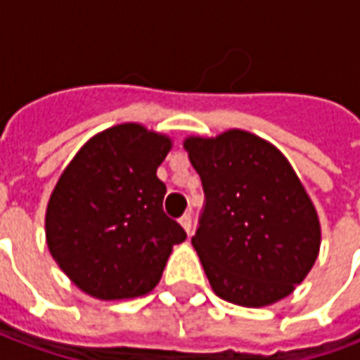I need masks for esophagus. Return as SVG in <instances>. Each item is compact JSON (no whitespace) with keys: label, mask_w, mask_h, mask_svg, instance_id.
I'll list each match as a JSON object with an SVG mask.
<instances>
[{"label":"esophagus","mask_w":360,"mask_h":360,"mask_svg":"<svg viewBox=\"0 0 360 360\" xmlns=\"http://www.w3.org/2000/svg\"><path fill=\"white\" fill-rule=\"evenodd\" d=\"M180 224H182L184 230L190 234L191 232V214L190 212H186V214H182V217H180Z\"/></svg>","instance_id":"34e87169"}]
</instances>
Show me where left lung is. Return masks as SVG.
I'll use <instances>...</instances> for the list:
<instances>
[{
  "mask_svg": "<svg viewBox=\"0 0 360 360\" xmlns=\"http://www.w3.org/2000/svg\"><path fill=\"white\" fill-rule=\"evenodd\" d=\"M184 148L205 193L191 243L214 293L241 307L290 295L316 261L320 224L288 159L243 130Z\"/></svg>",
  "mask_w": 360,
  "mask_h": 360,
  "instance_id": "8db88e82",
  "label": "left lung"
}]
</instances>
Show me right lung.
Wrapping results in <instances>:
<instances>
[{
    "mask_svg": "<svg viewBox=\"0 0 360 360\" xmlns=\"http://www.w3.org/2000/svg\"><path fill=\"white\" fill-rule=\"evenodd\" d=\"M170 140L119 124L84 146L55 186L46 238L61 270L86 293L115 301L146 295L161 280L184 228L162 211L157 167Z\"/></svg>",
    "mask_w": 360,
    "mask_h": 360,
    "instance_id": "add662e5",
    "label": "right lung"
}]
</instances>
